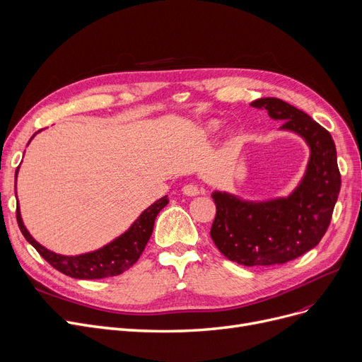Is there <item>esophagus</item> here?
<instances>
[{
    "label": "esophagus",
    "instance_id": "1",
    "mask_svg": "<svg viewBox=\"0 0 362 362\" xmlns=\"http://www.w3.org/2000/svg\"><path fill=\"white\" fill-rule=\"evenodd\" d=\"M182 193H184L185 196L194 197V196L200 194V190H199V187H197V185H193V184H187V185H184V188H182Z\"/></svg>",
    "mask_w": 362,
    "mask_h": 362
}]
</instances>
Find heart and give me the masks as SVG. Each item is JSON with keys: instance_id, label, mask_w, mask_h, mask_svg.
<instances>
[{"instance_id": "obj_1", "label": "heart", "mask_w": 362, "mask_h": 362, "mask_svg": "<svg viewBox=\"0 0 362 362\" xmlns=\"http://www.w3.org/2000/svg\"><path fill=\"white\" fill-rule=\"evenodd\" d=\"M208 128H209V131H215V129L218 128V125H216L215 122H212V124H209V127H208Z\"/></svg>"}]
</instances>
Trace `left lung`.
<instances>
[{"instance_id":"1","label":"left lung","mask_w":362,"mask_h":362,"mask_svg":"<svg viewBox=\"0 0 362 362\" xmlns=\"http://www.w3.org/2000/svg\"><path fill=\"white\" fill-rule=\"evenodd\" d=\"M250 106L284 120L281 129L303 136L311 158L302 182L286 199L253 203L215 192L211 237L223 256L240 265L284 264L315 247L330 226L341 182L336 146L329 131L280 98H257Z\"/></svg>"}]
</instances>
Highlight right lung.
Returning <instances> with one entry per match:
<instances>
[{
	"instance_id": "add662e5",
	"label": "right lung",
	"mask_w": 362,
	"mask_h": 362,
	"mask_svg": "<svg viewBox=\"0 0 362 362\" xmlns=\"http://www.w3.org/2000/svg\"><path fill=\"white\" fill-rule=\"evenodd\" d=\"M17 170H19V168L16 169V177H17ZM168 202L169 200L166 196L159 199L158 202H154L139 218L135 219V222L127 233L113 240L112 243L106 245L105 247H101L95 252L78 255V256H63L45 249L38 242H35V240L32 238V235L28 233L26 227L23 226L19 208L16 209V218L25 238L37 249V252L51 267L69 275V277L72 279L97 280V279H106V277H113V275L122 274L140 259V256L153 233L154 219H156L158 214L168 204Z\"/></svg>"
}]
</instances>
